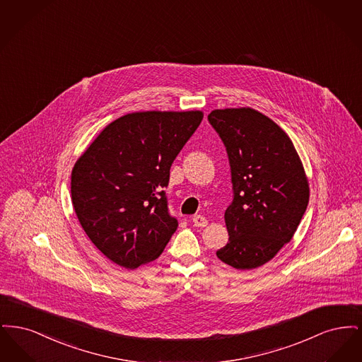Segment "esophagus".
Here are the masks:
<instances>
[{"label":"esophagus","instance_id":"1","mask_svg":"<svg viewBox=\"0 0 362 362\" xmlns=\"http://www.w3.org/2000/svg\"><path fill=\"white\" fill-rule=\"evenodd\" d=\"M192 223H194L195 226H198V228H204V226H206L207 225V220L204 216L197 214V216L192 217Z\"/></svg>","mask_w":362,"mask_h":362}]
</instances>
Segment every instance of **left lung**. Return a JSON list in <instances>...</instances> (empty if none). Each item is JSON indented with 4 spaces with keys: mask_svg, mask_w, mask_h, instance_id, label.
<instances>
[{
    "mask_svg": "<svg viewBox=\"0 0 362 362\" xmlns=\"http://www.w3.org/2000/svg\"><path fill=\"white\" fill-rule=\"evenodd\" d=\"M207 119L224 142L233 185L224 216L229 241L217 257L252 270L292 240L308 206V177L291 138L262 112L213 110Z\"/></svg>",
    "mask_w": 362,
    "mask_h": 362,
    "instance_id": "8db88e82",
    "label": "left lung"
}]
</instances>
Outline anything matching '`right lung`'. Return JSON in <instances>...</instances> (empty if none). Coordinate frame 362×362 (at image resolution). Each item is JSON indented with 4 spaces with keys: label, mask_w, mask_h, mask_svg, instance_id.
I'll use <instances>...</instances> for the list:
<instances>
[{
    "label": "right lung",
    "mask_w": 362,
    "mask_h": 362,
    "mask_svg": "<svg viewBox=\"0 0 362 362\" xmlns=\"http://www.w3.org/2000/svg\"><path fill=\"white\" fill-rule=\"evenodd\" d=\"M202 111H138L107 124L71 170V204L90 241L124 269L161 255L177 221L164 187Z\"/></svg>",
    "instance_id": "obj_1"
}]
</instances>
